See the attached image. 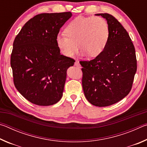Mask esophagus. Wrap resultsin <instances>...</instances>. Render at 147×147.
Segmentation results:
<instances>
[{
	"mask_svg": "<svg viewBox=\"0 0 147 147\" xmlns=\"http://www.w3.org/2000/svg\"><path fill=\"white\" fill-rule=\"evenodd\" d=\"M74 65L77 66V67H80V63L78 61H76L75 62H74Z\"/></svg>",
	"mask_w": 147,
	"mask_h": 147,
	"instance_id": "34e87169",
	"label": "esophagus"
}]
</instances>
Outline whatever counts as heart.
I'll return each mask as SVG.
<instances>
[{
  "label": "heart",
  "mask_w": 147,
  "mask_h": 147,
  "mask_svg": "<svg viewBox=\"0 0 147 147\" xmlns=\"http://www.w3.org/2000/svg\"><path fill=\"white\" fill-rule=\"evenodd\" d=\"M66 36L56 37L57 46L63 55L73 58L79 45L84 54L95 57L104 51L108 43L109 30L106 21L100 17H78L65 28Z\"/></svg>",
  "instance_id": "b5f03b06"
}]
</instances>
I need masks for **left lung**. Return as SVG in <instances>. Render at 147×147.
Instances as JSON below:
<instances>
[{"instance_id": "obj_1", "label": "left lung", "mask_w": 147, "mask_h": 147, "mask_svg": "<svg viewBox=\"0 0 147 147\" xmlns=\"http://www.w3.org/2000/svg\"><path fill=\"white\" fill-rule=\"evenodd\" d=\"M107 21L109 36L105 49L93 59L80 61L84 94L98 107L112 105L131 91L137 71L134 44L128 32L113 16L97 13Z\"/></svg>"}]
</instances>
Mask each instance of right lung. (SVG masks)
Instances as JSON below:
<instances>
[{"mask_svg": "<svg viewBox=\"0 0 147 147\" xmlns=\"http://www.w3.org/2000/svg\"><path fill=\"white\" fill-rule=\"evenodd\" d=\"M71 12L41 13L26 22L13 44V83L26 100L51 106L63 95L67 70L74 59L61 55L56 39Z\"/></svg>", "mask_w": 147, "mask_h": 147, "instance_id": "obj_1", "label": "right lung"}]
</instances>
